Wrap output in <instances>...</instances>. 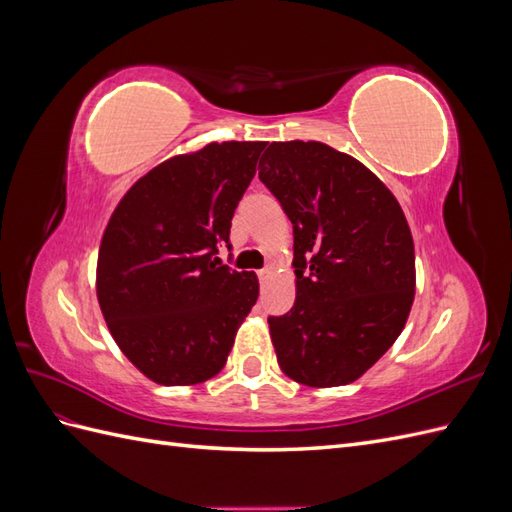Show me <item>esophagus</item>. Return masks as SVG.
<instances>
[{"mask_svg": "<svg viewBox=\"0 0 512 512\" xmlns=\"http://www.w3.org/2000/svg\"><path fill=\"white\" fill-rule=\"evenodd\" d=\"M269 277H271V269H260V271H258V280H260L262 286H265V284L269 282Z\"/></svg>", "mask_w": 512, "mask_h": 512, "instance_id": "34e87169", "label": "esophagus"}]
</instances>
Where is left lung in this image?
<instances>
[{
    "label": "left lung",
    "instance_id": "obj_1",
    "mask_svg": "<svg viewBox=\"0 0 512 512\" xmlns=\"http://www.w3.org/2000/svg\"><path fill=\"white\" fill-rule=\"evenodd\" d=\"M260 181L294 232L297 299L269 318L277 363L316 389L359 380L410 316L414 241L397 198L348 153L318 141L271 143Z\"/></svg>",
    "mask_w": 512,
    "mask_h": 512
}]
</instances>
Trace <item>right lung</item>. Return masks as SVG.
Returning <instances> with one entry per match:
<instances>
[{"label": "right lung", "instance_id": "add662e5", "mask_svg": "<svg viewBox=\"0 0 512 512\" xmlns=\"http://www.w3.org/2000/svg\"><path fill=\"white\" fill-rule=\"evenodd\" d=\"M267 143L226 141L170 158L123 194L108 220L96 294L119 350L149 380L218 376L258 299V277L222 265L218 245Z\"/></svg>", "mask_w": 512, "mask_h": 512}]
</instances>
